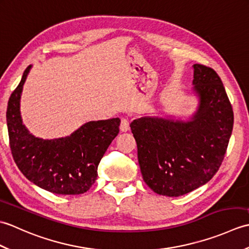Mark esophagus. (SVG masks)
I'll return each instance as SVG.
<instances>
[{
  "instance_id": "34e87169",
  "label": "esophagus",
  "mask_w": 249,
  "mask_h": 249,
  "mask_svg": "<svg viewBox=\"0 0 249 249\" xmlns=\"http://www.w3.org/2000/svg\"><path fill=\"white\" fill-rule=\"evenodd\" d=\"M120 129L122 131H127L129 129V120L127 118H122Z\"/></svg>"
}]
</instances>
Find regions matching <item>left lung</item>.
Masks as SVG:
<instances>
[{
	"instance_id": "8db88e82",
	"label": "left lung",
	"mask_w": 249,
	"mask_h": 249,
	"mask_svg": "<svg viewBox=\"0 0 249 249\" xmlns=\"http://www.w3.org/2000/svg\"><path fill=\"white\" fill-rule=\"evenodd\" d=\"M197 111L187 121L142 116L130 123L144 182L153 192L178 197L212 178L224 160L233 128V110L212 68L194 66Z\"/></svg>"
}]
</instances>
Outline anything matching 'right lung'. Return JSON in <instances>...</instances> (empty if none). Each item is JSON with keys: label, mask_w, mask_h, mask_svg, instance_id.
<instances>
[{"label": "right lung", "mask_w": 249, "mask_h": 249, "mask_svg": "<svg viewBox=\"0 0 249 249\" xmlns=\"http://www.w3.org/2000/svg\"><path fill=\"white\" fill-rule=\"evenodd\" d=\"M31 68L32 65L26 67L8 100L6 121L14 160L29 181L50 193H86L97 178L100 160L118 136L121 120L88 122L62 138L43 139L32 135L20 113L21 93Z\"/></svg>", "instance_id": "right-lung-1"}]
</instances>
